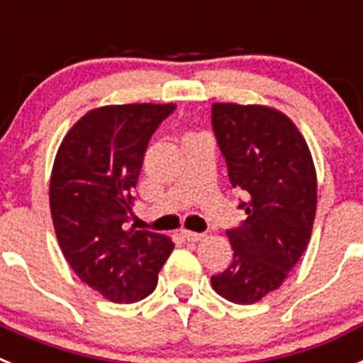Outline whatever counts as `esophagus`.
Masks as SVG:
<instances>
[{
  "mask_svg": "<svg viewBox=\"0 0 363 363\" xmlns=\"http://www.w3.org/2000/svg\"><path fill=\"white\" fill-rule=\"evenodd\" d=\"M182 236H184L187 242H200V240H203L205 234L201 233H192V230H182Z\"/></svg>",
  "mask_w": 363,
  "mask_h": 363,
  "instance_id": "34e87169",
  "label": "esophagus"
}]
</instances>
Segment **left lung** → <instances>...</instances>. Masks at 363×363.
Wrapping results in <instances>:
<instances>
[{"instance_id":"1","label":"left lung","mask_w":363,"mask_h":363,"mask_svg":"<svg viewBox=\"0 0 363 363\" xmlns=\"http://www.w3.org/2000/svg\"><path fill=\"white\" fill-rule=\"evenodd\" d=\"M213 130L247 218L227 230L233 264L211 278L234 303L278 289L306 251L316 214V171L296 125L262 105L213 104Z\"/></svg>"}]
</instances>
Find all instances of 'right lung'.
<instances>
[{
	"label": "right lung",
	"mask_w": 363,
	"mask_h": 363,
	"mask_svg": "<svg viewBox=\"0 0 363 363\" xmlns=\"http://www.w3.org/2000/svg\"><path fill=\"white\" fill-rule=\"evenodd\" d=\"M176 105H108L63 138L50 176V213L79 280L116 303L149 296L174 243L127 227L149 140Z\"/></svg>",
	"instance_id": "obj_1"
}]
</instances>
